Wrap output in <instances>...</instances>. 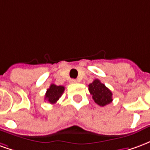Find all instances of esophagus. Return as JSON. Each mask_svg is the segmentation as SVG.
<instances>
[{
    "instance_id": "1",
    "label": "esophagus",
    "mask_w": 150,
    "mask_h": 150,
    "mask_svg": "<svg viewBox=\"0 0 150 150\" xmlns=\"http://www.w3.org/2000/svg\"><path fill=\"white\" fill-rule=\"evenodd\" d=\"M70 83H77V80L75 79H71L70 80Z\"/></svg>"
}]
</instances>
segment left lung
Instances as JSON below:
<instances>
[{"mask_svg":"<svg viewBox=\"0 0 150 150\" xmlns=\"http://www.w3.org/2000/svg\"><path fill=\"white\" fill-rule=\"evenodd\" d=\"M88 90L92 95V99L100 106L104 107L112 101V91L99 79H95L88 85Z\"/></svg>","mask_w":150,"mask_h":150,"instance_id":"left-lung-1","label":"left lung"}]
</instances>
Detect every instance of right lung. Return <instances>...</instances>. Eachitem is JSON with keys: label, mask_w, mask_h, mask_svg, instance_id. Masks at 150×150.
<instances>
[{"label": "right lung", "mask_w": 150, "mask_h": 150, "mask_svg": "<svg viewBox=\"0 0 150 150\" xmlns=\"http://www.w3.org/2000/svg\"><path fill=\"white\" fill-rule=\"evenodd\" d=\"M65 88L63 86H57L55 84H51L50 88L46 90L45 95V100L50 104H55L59 100V98L63 93Z\"/></svg>", "instance_id": "obj_1"}]
</instances>
